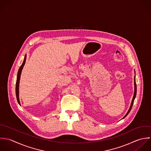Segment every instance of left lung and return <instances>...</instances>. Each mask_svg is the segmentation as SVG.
I'll list each match as a JSON object with an SVG mask.
<instances>
[{
	"label": "left lung",
	"mask_w": 151,
	"mask_h": 151,
	"mask_svg": "<svg viewBox=\"0 0 151 151\" xmlns=\"http://www.w3.org/2000/svg\"><path fill=\"white\" fill-rule=\"evenodd\" d=\"M134 86H135L134 94V97H133V99H132V102H131V106H130V108H129V110H128L127 114L125 115V116L124 117V118H125V117L128 115V114L129 113V112L131 111V109H132V106H133V104H134V102L135 98L136 95H137V84H136V81H135V77H134Z\"/></svg>",
	"instance_id": "8db88e82"
}]
</instances>
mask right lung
Here are the masks:
<instances>
[{
    "mask_svg": "<svg viewBox=\"0 0 151 151\" xmlns=\"http://www.w3.org/2000/svg\"><path fill=\"white\" fill-rule=\"evenodd\" d=\"M26 55H25L24 58V60L22 64V65L20 66V67L19 69L18 72H17V79H16V98H17V101L19 103V104L20 105V101H19V81H20V75L22 73V70L23 69V68L25 64V62H26Z\"/></svg>",
    "mask_w": 151,
    "mask_h": 151,
    "instance_id": "add662e5",
    "label": "right lung"
}]
</instances>
